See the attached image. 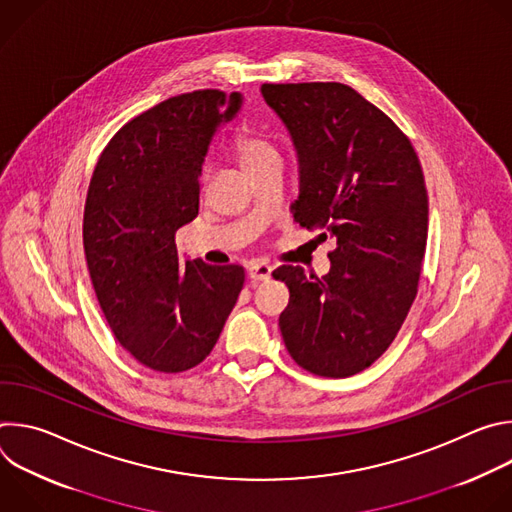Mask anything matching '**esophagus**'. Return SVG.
<instances>
[{
	"label": "esophagus",
	"mask_w": 512,
	"mask_h": 512,
	"mask_svg": "<svg viewBox=\"0 0 512 512\" xmlns=\"http://www.w3.org/2000/svg\"><path fill=\"white\" fill-rule=\"evenodd\" d=\"M271 271H273V267L269 263H261V261L259 263H251L247 267V273H249V277L253 281H267L271 277Z\"/></svg>",
	"instance_id": "1"
}]
</instances>
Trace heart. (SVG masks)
I'll return each instance as SVG.
<instances>
[{
	"instance_id": "obj_1",
	"label": "heart",
	"mask_w": 512,
	"mask_h": 512,
	"mask_svg": "<svg viewBox=\"0 0 512 512\" xmlns=\"http://www.w3.org/2000/svg\"><path fill=\"white\" fill-rule=\"evenodd\" d=\"M233 150L245 170H251L267 160L277 158V150L271 139L253 127H241L235 133Z\"/></svg>"
}]
</instances>
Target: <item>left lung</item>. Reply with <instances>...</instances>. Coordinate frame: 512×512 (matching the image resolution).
<instances>
[{"label": "left lung", "mask_w": 512, "mask_h": 512, "mask_svg": "<svg viewBox=\"0 0 512 512\" xmlns=\"http://www.w3.org/2000/svg\"><path fill=\"white\" fill-rule=\"evenodd\" d=\"M300 166L291 214L334 239L330 271L306 275L281 265L289 304L283 342L320 377L364 371L395 340L417 296L427 241V190L407 135L342 83L263 85Z\"/></svg>", "instance_id": "1"}]
</instances>
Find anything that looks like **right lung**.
<instances>
[{
    "instance_id": "right-lung-1",
    "label": "right lung",
    "mask_w": 512,
    "mask_h": 512,
    "mask_svg": "<svg viewBox=\"0 0 512 512\" xmlns=\"http://www.w3.org/2000/svg\"><path fill=\"white\" fill-rule=\"evenodd\" d=\"M241 103L206 89L143 111L111 137L89 184L83 245L97 300L119 344L160 373L210 354L243 289V267L182 259L174 241L198 214L210 141Z\"/></svg>"
}]
</instances>
